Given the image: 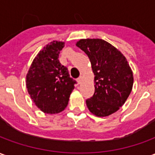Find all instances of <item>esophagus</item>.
Listing matches in <instances>:
<instances>
[{
	"instance_id": "1",
	"label": "esophagus",
	"mask_w": 155,
	"mask_h": 155,
	"mask_svg": "<svg viewBox=\"0 0 155 155\" xmlns=\"http://www.w3.org/2000/svg\"><path fill=\"white\" fill-rule=\"evenodd\" d=\"M82 80H83V77H82V76H80V77L78 78V79H77L78 84H81V82H82Z\"/></svg>"
}]
</instances>
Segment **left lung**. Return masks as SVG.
<instances>
[{
	"instance_id": "left-lung-1",
	"label": "left lung",
	"mask_w": 155,
	"mask_h": 155,
	"mask_svg": "<svg viewBox=\"0 0 155 155\" xmlns=\"http://www.w3.org/2000/svg\"><path fill=\"white\" fill-rule=\"evenodd\" d=\"M76 45L90 58L94 74V93L86 100L89 110L98 117L116 112L133 87V72L126 58L101 39H82Z\"/></svg>"
}]
</instances>
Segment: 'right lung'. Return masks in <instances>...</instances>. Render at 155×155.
I'll use <instances>...</instances> for the list:
<instances>
[{
  "mask_svg": "<svg viewBox=\"0 0 155 155\" xmlns=\"http://www.w3.org/2000/svg\"><path fill=\"white\" fill-rule=\"evenodd\" d=\"M64 43L54 41L35 56L26 74L29 94L37 107L46 114H58L67 106L76 81L60 63L59 54Z\"/></svg>",
  "mask_w": 155,
  "mask_h": 155,
  "instance_id": "1",
  "label": "right lung"
}]
</instances>
